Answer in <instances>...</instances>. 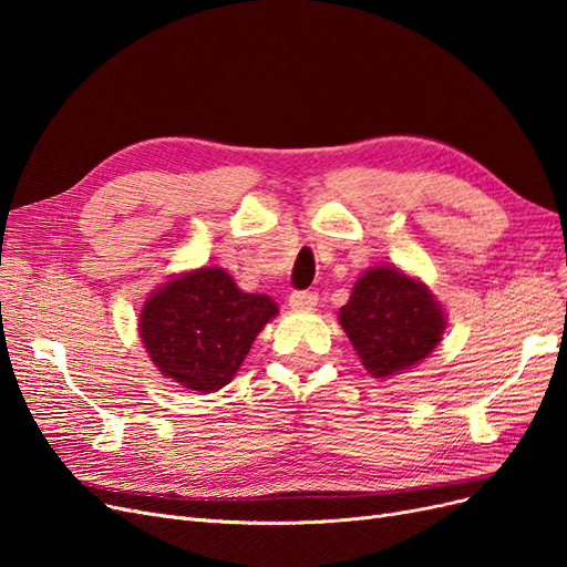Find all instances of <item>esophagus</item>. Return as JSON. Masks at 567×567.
Instances as JSON below:
<instances>
[{"label":"esophagus","mask_w":567,"mask_h":567,"mask_svg":"<svg viewBox=\"0 0 567 567\" xmlns=\"http://www.w3.org/2000/svg\"><path fill=\"white\" fill-rule=\"evenodd\" d=\"M317 302H319V296L315 290H296V293L288 298V305L293 307V310H315Z\"/></svg>","instance_id":"1"}]
</instances>
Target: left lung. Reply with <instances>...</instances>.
<instances>
[{"instance_id": "1", "label": "left lung", "mask_w": 567, "mask_h": 567, "mask_svg": "<svg viewBox=\"0 0 567 567\" xmlns=\"http://www.w3.org/2000/svg\"><path fill=\"white\" fill-rule=\"evenodd\" d=\"M338 319L373 379L419 364L437 348L447 326L427 286L398 267L367 269Z\"/></svg>"}]
</instances>
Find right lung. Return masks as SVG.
Returning <instances> with one entry per match:
<instances>
[{
    "label": "right lung",
    "mask_w": 567,
    "mask_h": 567,
    "mask_svg": "<svg viewBox=\"0 0 567 567\" xmlns=\"http://www.w3.org/2000/svg\"><path fill=\"white\" fill-rule=\"evenodd\" d=\"M277 312L269 296L244 293L221 267H200L169 279L144 302L140 336L165 379L215 392L231 383Z\"/></svg>",
    "instance_id": "add662e5"
}]
</instances>
